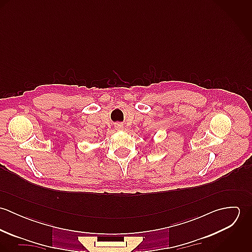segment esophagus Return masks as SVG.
I'll list each match as a JSON object with an SVG mask.
<instances>
[{"label": "esophagus", "mask_w": 252, "mask_h": 252, "mask_svg": "<svg viewBox=\"0 0 252 252\" xmlns=\"http://www.w3.org/2000/svg\"><path fill=\"white\" fill-rule=\"evenodd\" d=\"M114 127H115L116 130H122V129H123V124H121V123H116V124L114 125Z\"/></svg>", "instance_id": "1"}]
</instances>
